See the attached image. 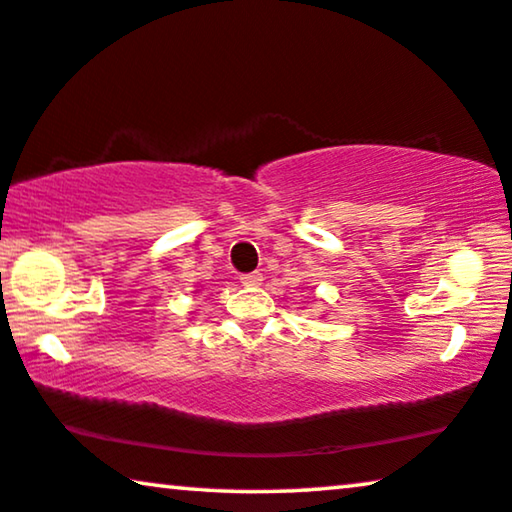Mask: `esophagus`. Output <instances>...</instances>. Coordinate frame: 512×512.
<instances>
[{
    "label": "esophagus",
    "mask_w": 512,
    "mask_h": 512,
    "mask_svg": "<svg viewBox=\"0 0 512 512\" xmlns=\"http://www.w3.org/2000/svg\"><path fill=\"white\" fill-rule=\"evenodd\" d=\"M262 280H264L262 273H248V276H241V282L246 287H259L262 285Z\"/></svg>",
    "instance_id": "34e87169"
}]
</instances>
